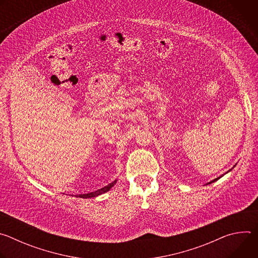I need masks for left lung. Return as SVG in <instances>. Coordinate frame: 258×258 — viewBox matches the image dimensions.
I'll use <instances>...</instances> for the list:
<instances>
[{
    "instance_id": "1",
    "label": "left lung",
    "mask_w": 258,
    "mask_h": 258,
    "mask_svg": "<svg viewBox=\"0 0 258 258\" xmlns=\"http://www.w3.org/2000/svg\"><path fill=\"white\" fill-rule=\"evenodd\" d=\"M223 176V175H222ZM222 176H218V177H216V178H214L212 181H210V182H208V183H211V182H213V181H215V180H217L218 178H220V177H222Z\"/></svg>"
}]
</instances>
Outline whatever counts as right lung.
Masks as SVG:
<instances>
[{
	"instance_id": "right-lung-1",
	"label": "right lung",
	"mask_w": 258,
	"mask_h": 258,
	"mask_svg": "<svg viewBox=\"0 0 258 258\" xmlns=\"http://www.w3.org/2000/svg\"><path fill=\"white\" fill-rule=\"evenodd\" d=\"M115 182H116V180H114L111 183H109V185H107L106 187H104V188H102V189H100L98 191H95V192H92V193H88V194H79V195H76V196L80 197V198H92V197L99 196V195H101V194H103L105 192H108L110 189H111L114 186Z\"/></svg>"
}]
</instances>
